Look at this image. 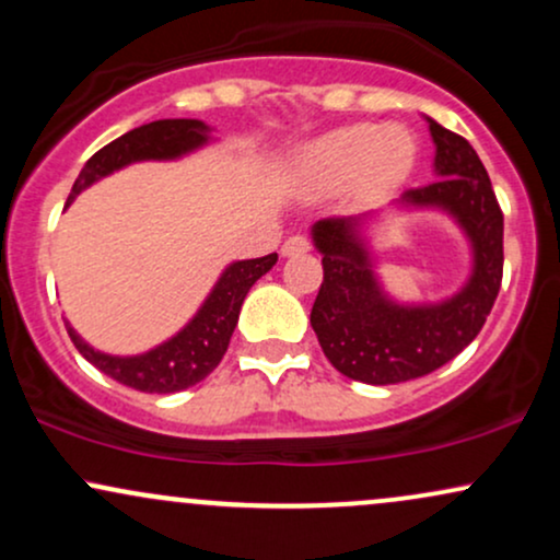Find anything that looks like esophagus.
Masks as SVG:
<instances>
[{
  "mask_svg": "<svg viewBox=\"0 0 560 560\" xmlns=\"http://www.w3.org/2000/svg\"><path fill=\"white\" fill-rule=\"evenodd\" d=\"M307 249H311V242H307L305 236H300V234L289 236V240L281 244V255H284V258H294V255L307 253Z\"/></svg>",
  "mask_w": 560,
  "mask_h": 560,
  "instance_id": "34e87169",
  "label": "esophagus"
}]
</instances>
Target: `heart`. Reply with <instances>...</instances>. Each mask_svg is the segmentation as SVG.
<instances>
[{
  "label": "heart",
  "instance_id": "obj_1",
  "mask_svg": "<svg viewBox=\"0 0 560 560\" xmlns=\"http://www.w3.org/2000/svg\"><path fill=\"white\" fill-rule=\"evenodd\" d=\"M416 150L413 133L405 126H342L300 147L289 176L313 191L345 189L355 182L358 191L376 195L408 178Z\"/></svg>",
  "mask_w": 560,
  "mask_h": 560
}]
</instances>
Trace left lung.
<instances>
[{
  "instance_id": "left-lung-1",
  "label": "left lung",
  "mask_w": 560,
  "mask_h": 560,
  "mask_svg": "<svg viewBox=\"0 0 560 560\" xmlns=\"http://www.w3.org/2000/svg\"><path fill=\"white\" fill-rule=\"evenodd\" d=\"M434 141L436 182L402 191L384 208L326 218L311 226L324 284L311 326L326 358L363 384L410 382L432 374L474 342L503 279V213L474 147L423 115ZM389 212L447 214L469 244V273L440 301H400L377 273L375 229Z\"/></svg>"
}]
</instances>
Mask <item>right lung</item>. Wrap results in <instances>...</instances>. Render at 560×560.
Masks as SVG:
<instances>
[{
    "instance_id": "obj_1",
    "label": "right lung",
    "mask_w": 560,
    "mask_h": 560,
    "mask_svg": "<svg viewBox=\"0 0 560 560\" xmlns=\"http://www.w3.org/2000/svg\"><path fill=\"white\" fill-rule=\"evenodd\" d=\"M213 141V126L197 118H165L133 128L86 160L70 189L66 210L83 189L102 182L105 176H113L115 171H124L133 163H147V160L171 163V160H182ZM276 260L279 255L271 253L266 258L229 262L195 316L165 342L139 352V355H110V352L96 350L70 326V320H66V329L75 350L89 363L126 387L155 392V395L189 389L221 363L223 352L229 350L231 334L236 329V320H240L244 298L260 276L271 271Z\"/></svg>"
}]
</instances>
